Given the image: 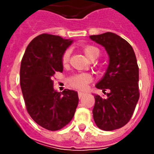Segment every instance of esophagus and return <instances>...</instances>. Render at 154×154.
Segmentation results:
<instances>
[{
	"label": "esophagus",
	"mask_w": 154,
	"mask_h": 154,
	"mask_svg": "<svg viewBox=\"0 0 154 154\" xmlns=\"http://www.w3.org/2000/svg\"><path fill=\"white\" fill-rule=\"evenodd\" d=\"M85 93L84 92H78V96H79V98H82L83 97V95H84Z\"/></svg>",
	"instance_id": "obj_1"
}]
</instances>
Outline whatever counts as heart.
I'll list each match as a JSON object with an SVG mask.
<instances>
[{
	"label": "heart",
	"mask_w": 154,
	"mask_h": 154,
	"mask_svg": "<svg viewBox=\"0 0 154 154\" xmlns=\"http://www.w3.org/2000/svg\"><path fill=\"white\" fill-rule=\"evenodd\" d=\"M83 52L85 54V56L89 59L92 60L93 58H98L99 56V51L98 48L92 46V45H87L86 47H84ZM69 59V51H66L64 53V55L62 56V63L63 64H67ZM92 80V76L88 74H77L74 76L71 80L70 83L71 85L76 88L79 89H84L86 88V85Z\"/></svg>",
	"instance_id": "obj_1"
}]
</instances>
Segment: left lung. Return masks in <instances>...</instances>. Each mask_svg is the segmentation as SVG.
Returning <instances> with one entry per match:
<instances>
[{
	"instance_id": "1",
	"label": "left lung",
	"mask_w": 154,
	"mask_h": 154,
	"mask_svg": "<svg viewBox=\"0 0 154 154\" xmlns=\"http://www.w3.org/2000/svg\"><path fill=\"white\" fill-rule=\"evenodd\" d=\"M102 45L109 56V63L96 87L105 91L107 98L94 94L93 119L99 128L111 131L127 124L139 100V68L132 46L113 32L90 36Z\"/></svg>"
}]
</instances>
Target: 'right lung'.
I'll return each mask as SVG.
<instances>
[{
    "label": "right lung",
    "instance_id": "right-lung-1",
    "mask_svg": "<svg viewBox=\"0 0 154 154\" xmlns=\"http://www.w3.org/2000/svg\"><path fill=\"white\" fill-rule=\"evenodd\" d=\"M74 40L41 34L28 45L20 65V86L27 111L48 130H59L72 120L79 97L74 90L56 92L51 77L62 72V56Z\"/></svg>",
    "mask_w": 154,
    "mask_h": 154
}]
</instances>
